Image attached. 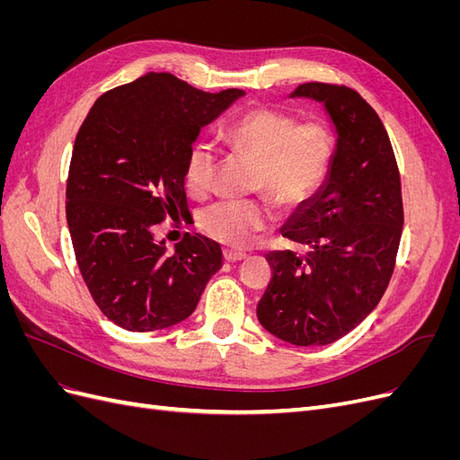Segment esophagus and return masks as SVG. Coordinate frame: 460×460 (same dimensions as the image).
Here are the masks:
<instances>
[{
    "label": "esophagus",
    "instance_id": "1",
    "mask_svg": "<svg viewBox=\"0 0 460 460\" xmlns=\"http://www.w3.org/2000/svg\"><path fill=\"white\" fill-rule=\"evenodd\" d=\"M222 257H225L230 262H235V261L245 259V253L238 252V249H222Z\"/></svg>",
    "mask_w": 460,
    "mask_h": 460
}]
</instances>
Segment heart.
<instances>
[{
  "label": "heart",
  "instance_id": "1",
  "mask_svg": "<svg viewBox=\"0 0 460 460\" xmlns=\"http://www.w3.org/2000/svg\"><path fill=\"white\" fill-rule=\"evenodd\" d=\"M228 142L257 159L253 190L286 208L307 205L324 186L333 163V137L320 120H303L291 111L270 105L249 109L228 128ZM218 153L208 140L188 151L184 180L191 193L213 186ZM276 220L270 199H220L203 207L199 228L213 240L243 247Z\"/></svg>",
  "mask_w": 460,
  "mask_h": 460
}]
</instances>
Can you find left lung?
<instances>
[{
	"instance_id": "left-lung-1",
	"label": "left lung",
	"mask_w": 460,
	"mask_h": 460,
	"mask_svg": "<svg viewBox=\"0 0 460 460\" xmlns=\"http://www.w3.org/2000/svg\"><path fill=\"white\" fill-rule=\"evenodd\" d=\"M323 102L338 130L326 186L289 218L270 252L259 323L294 345H326L351 332L385 294L402 232L401 176L378 113L349 86L305 82L291 97Z\"/></svg>"
}]
</instances>
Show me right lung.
<instances>
[{
    "label": "right lung",
    "mask_w": 460,
    "mask_h": 460,
    "mask_svg": "<svg viewBox=\"0 0 460 460\" xmlns=\"http://www.w3.org/2000/svg\"><path fill=\"white\" fill-rule=\"evenodd\" d=\"M240 95L149 73L102 93L82 122L65 191L68 232L92 299L120 328L151 332L188 318L220 269L217 242L186 232L169 255L155 228L190 213L188 151Z\"/></svg>",
    "instance_id": "1"
}]
</instances>
